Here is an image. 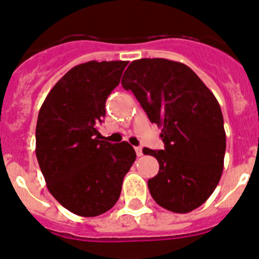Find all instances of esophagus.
Wrapping results in <instances>:
<instances>
[{"label":"esophagus","instance_id":"obj_1","mask_svg":"<svg viewBox=\"0 0 259 259\" xmlns=\"http://www.w3.org/2000/svg\"><path fill=\"white\" fill-rule=\"evenodd\" d=\"M135 152H137L138 156H143V148L141 146H137L135 148Z\"/></svg>","mask_w":259,"mask_h":259}]
</instances>
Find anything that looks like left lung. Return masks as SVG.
<instances>
[{"label": "left lung", "instance_id": "8db88e82", "mask_svg": "<svg viewBox=\"0 0 259 259\" xmlns=\"http://www.w3.org/2000/svg\"><path fill=\"white\" fill-rule=\"evenodd\" d=\"M121 84L162 127L164 150L143 149L160 165L148 181L155 202L176 213L200 207L219 185L226 151L222 111L213 93L191 68L164 58L132 62Z\"/></svg>", "mask_w": 259, "mask_h": 259}]
</instances>
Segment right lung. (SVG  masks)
<instances>
[{
    "label": "right lung",
    "instance_id": "add662e5",
    "mask_svg": "<svg viewBox=\"0 0 259 259\" xmlns=\"http://www.w3.org/2000/svg\"><path fill=\"white\" fill-rule=\"evenodd\" d=\"M129 62L75 65L52 88L38 114L36 155L53 197L78 216L104 213L119 200L137 159L126 141L99 140L97 124Z\"/></svg>",
    "mask_w": 259,
    "mask_h": 259
}]
</instances>
